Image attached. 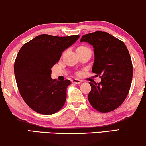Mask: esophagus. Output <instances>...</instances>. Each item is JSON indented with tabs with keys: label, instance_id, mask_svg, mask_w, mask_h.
Wrapping results in <instances>:
<instances>
[{
	"label": "esophagus",
	"instance_id": "obj_1",
	"mask_svg": "<svg viewBox=\"0 0 146 146\" xmlns=\"http://www.w3.org/2000/svg\"><path fill=\"white\" fill-rule=\"evenodd\" d=\"M72 82L73 83H75V84H80V83H81V80L79 79H76V78H74V79L72 80Z\"/></svg>",
	"mask_w": 146,
	"mask_h": 146
}]
</instances>
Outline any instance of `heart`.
I'll return each instance as SVG.
<instances>
[{
    "label": "heart",
    "instance_id": "b5f03b06",
    "mask_svg": "<svg viewBox=\"0 0 146 146\" xmlns=\"http://www.w3.org/2000/svg\"><path fill=\"white\" fill-rule=\"evenodd\" d=\"M83 48H87L86 47H84V46H80L78 48V49H83Z\"/></svg>",
    "mask_w": 146,
    "mask_h": 146
}]
</instances>
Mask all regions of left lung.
<instances>
[{"label":"left lung","mask_w":146,"mask_h":146,"mask_svg":"<svg viewBox=\"0 0 146 146\" xmlns=\"http://www.w3.org/2000/svg\"><path fill=\"white\" fill-rule=\"evenodd\" d=\"M80 41L93 46L92 72L101 78L98 83H90L89 102L99 112H111L123 103L131 88L133 64L129 52L122 41L101 31L84 35Z\"/></svg>","instance_id":"8db88e82"}]
</instances>
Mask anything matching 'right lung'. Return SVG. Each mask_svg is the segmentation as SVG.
I'll list each match as a JSON object with an SVG mask.
<instances>
[{
    "label": "right lung",
    "mask_w": 146,
    "mask_h": 146,
    "mask_svg": "<svg viewBox=\"0 0 146 146\" xmlns=\"http://www.w3.org/2000/svg\"><path fill=\"white\" fill-rule=\"evenodd\" d=\"M79 37L42 34L19 50L14 63L17 86L26 104L35 112L52 115L64 105L67 87L71 83L69 80L52 79L51 68Z\"/></svg>",
    "instance_id": "add662e5"
}]
</instances>
